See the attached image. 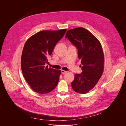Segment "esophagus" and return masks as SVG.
Here are the masks:
<instances>
[{
    "mask_svg": "<svg viewBox=\"0 0 126 126\" xmlns=\"http://www.w3.org/2000/svg\"><path fill=\"white\" fill-rule=\"evenodd\" d=\"M67 72L66 71H64V70H61V73H62V74H66V73H67Z\"/></svg>",
    "mask_w": 126,
    "mask_h": 126,
    "instance_id": "esophagus-1",
    "label": "esophagus"
}]
</instances>
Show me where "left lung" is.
Segmentation results:
<instances>
[{"mask_svg":"<svg viewBox=\"0 0 126 126\" xmlns=\"http://www.w3.org/2000/svg\"><path fill=\"white\" fill-rule=\"evenodd\" d=\"M65 38L76 47L81 60L82 72L75 75L72 88L77 93L86 94L95 87L103 73L104 58L101 45L94 35L82 27L69 30Z\"/></svg>","mask_w":126,"mask_h":126,"instance_id":"8db88e82","label":"left lung"}]
</instances>
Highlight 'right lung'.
<instances>
[{
    "label": "right lung",
    "mask_w": 126,
    "mask_h": 126,
    "mask_svg": "<svg viewBox=\"0 0 126 126\" xmlns=\"http://www.w3.org/2000/svg\"><path fill=\"white\" fill-rule=\"evenodd\" d=\"M66 31V29L41 31L26 42L21 56V70L25 79L34 91L47 94L57 86L61 70L48 68L45 64Z\"/></svg>",
    "instance_id": "add662e5"
}]
</instances>
